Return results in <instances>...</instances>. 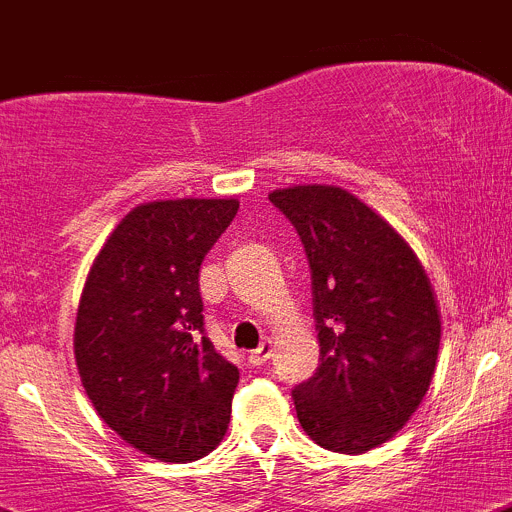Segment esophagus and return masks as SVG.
<instances>
[{"label":"esophagus","mask_w":512,"mask_h":512,"mask_svg":"<svg viewBox=\"0 0 512 512\" xmlns=\"http://www.w3.org/2000/svg\"><path fill=\"white\" fill-rule=\"evenodd\" d=\"M270 356H272V341H262L255 351H250L247 361H250L252 366H265L267 361H270Z\"/></svg>","instance_id":"34e87169"}]
</instances>
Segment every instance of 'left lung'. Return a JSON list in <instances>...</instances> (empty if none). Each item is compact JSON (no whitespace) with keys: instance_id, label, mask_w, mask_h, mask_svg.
<instances>
[{"instance_id":"left-lung-1","label":"left lung","mask_w":512,"mask_h":512,"mask_svg":"<svg viewBox=\"0 0 512 512\" xmlns=\"http://www.w3.org/2000/svg\"><path fill=\"white\" fill-rule=\"evenodd\" d=\"M270 202L300 234L321 366L293 389L315 444L361 455L417 412L439 351V310L412 247L338 186H290Z\"/></svg>"}]
</instances>
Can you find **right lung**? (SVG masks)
I'll list each match as a JSON object with an SVG mask.
<instances>
[{"mask_svg":"<svg viewBox=\"0 0 512 512\" xmlns=\"http://www.w3.org/2000/svg\"><path fill=\"white\" fill-rule=\"evenodd\" d=\"M237 209V199L141 204L85 280L75 321L85 394L154 460H199L227 432L240 371L204 333L199 270Z\"/></svg>","mask_w":512,"mask_h":512,"instance_id":"obj_1","label":"right lung"}]
</instances>
